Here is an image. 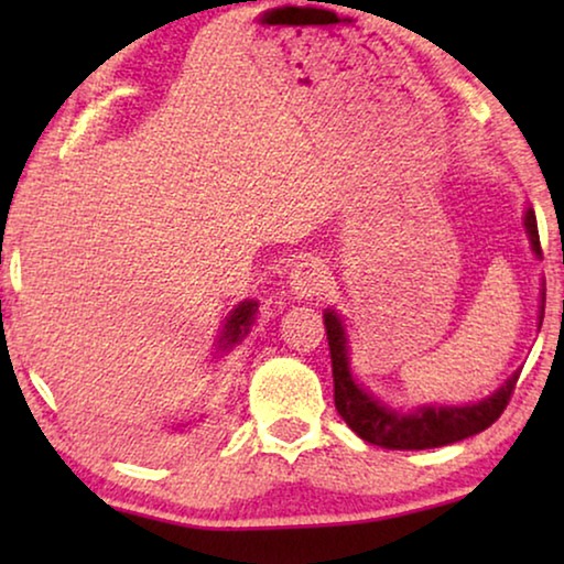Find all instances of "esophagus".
I'll use <instances>...</instances> for the list:
<instances>
[{"label":"esophagus","instance_id":"34e87169","mask_svg":"<svg viewBox=\"0 0 564 564\" xmlns=\"http://www.w3.org/2000/svg\"><path fill=\"white\" fill-rule=\"evenodd\" d=\"M328 288V269L318 257H307L290 276V295L295 300H315Z\"/></svg>","mask_w":564,"mask_h":564}]
</instances>
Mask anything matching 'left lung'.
<instances>
[{
    "label": "left lung",
    "instance_id": "8db88e82",
    "mask_svg": "<svg viewBox=\"0 0 564 564\" xmlns=\"http://www.w3.org/2000/svg\"><path fill=\"white\" fill-rule=\"evenodd\" d=\"M523 228L531 241V251L542 257L539 246L536 215L531 207L523 213ZM544 318V288H542V305H539V328ZM328 334L330 349V367H334V400L336 411L346 421L354 434L365 442L382 446V449H434V446H446L462 438L475 436L492 426L506 411L508 400L513 395L516 382H519L521 369L508 377L496 392L477 403L465 405H415L411 411H398L382 400H377L365 384H361L351 372L349 357V334L346 323L334 307L323 313Z\"/></svg>",
    "mask_w": 564,
    "mask_h": 564
}]
</instances>
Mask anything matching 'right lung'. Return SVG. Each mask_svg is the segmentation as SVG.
Here are the masks:
<instances>
[{
    "mask_svg": "<svg viewBox=\"0 0 564 564\" xmlns=\"http://www.w3.org/2000/svg\"><path fill=\"white\" fill-rule=\"evenodd\" d=\"M257 313H259L257 300H243V303H238L234 311L226 315L220 336L215 338V357H226L236 344H241L243 338L249 336L251 326L257 323ZM176 429H184V423Z\"/></svg>",
    "mask_w": 564,
    "mask_h": 564,
    "instance_id": "1",
    "label": "right lung"
}]
</instances>
